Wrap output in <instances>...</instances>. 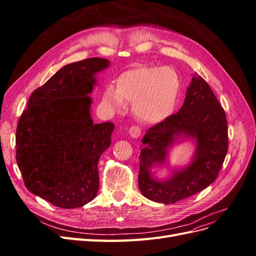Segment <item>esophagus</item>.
<instances>
[{
  "label": "esophagus",
  "mask_w": 256,
  "mask_h": 256,
  "mask_svg": "<svg viewBox=\"0 0 256 256\" xmlns=\"http://www.w3.org/2000/svg\"><path fill=\"white\" fill-rule=\"evenodd\" d=\"M129 134H130L131 138H138V136H141V128L138 126H132L129 129Z\"/></svg>",
  "instance_id": "1"
}]
</instances>
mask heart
I'll use <instances>...</instances> for the list:
<instances>
[{
	"label": "heart",
	"instance_id": "b5f03b06",
	"mask_svg": "<svg viewBox=\"0 0 256 256\" xmlns=\"http://www.w3.org/2000/svg\"><path fill=\"white\" fill-rule=\"evenodd\" d=\"M180 74L172 67L138 65L124 72L118 79V88L109 85L104 104L120 111L126 102L134 104V112L146 122L156 124L168 118L180 95Z\"/></svg>",
	"mask_w": 256,
	"mask_h": 256
}]
</instances>
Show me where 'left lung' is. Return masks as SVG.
<instances>
[{
  "mask_svg": "<svg viewBox=\"0 0 256 256\" xmlns=\"http://www.w3.org/2000/svg\"><path fill=\"white\" fill-rule=\"evenodd\" d=\"M182 135L194 138L197 143L192 164L174 172L168 180L152 178V166L164 163L167 150ZM142 143L138 188L148 200L174 204L196 194L216 180L228 152V120L223 108L202 76H193L180 111L150 127Z\"/></svg>",
  "mask_w": 256,
  "mask_h": 256,
  "instance_id": "8db88e82",
  "label": "left lung"
}]
</instances>
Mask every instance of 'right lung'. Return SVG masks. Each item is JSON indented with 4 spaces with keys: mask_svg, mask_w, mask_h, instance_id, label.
<instances>
[{
    "mask_svg": "<svg viewBox=\"0 0 256 256\" xmlns=\"http://www.w3.org/2000/svg\"><path fill=\"white\" fill-rule=\"evenodd\" d=\"M110 65L92 58L60 68L30 95L16 132V160L26 187L54 206L70 209L94 200L98 161L114 124H94L88 96L95 74Z\"/></svg>",
    "mask_w": 256,
    "mask_h": 256,
    "instance_id": "obj_1",
    "label": "right lung"
}]
</instances>
